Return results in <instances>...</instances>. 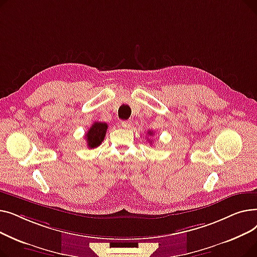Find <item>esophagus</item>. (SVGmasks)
<instances>
[{
  "label": "esophagus",
  "instance_id": "obj_1",
  "mask_svg": "<svg viewBox=\"0 0 257 257\" xmlns=\"http://www.w3.org/2000/svg\"><path fill=\"white\" fill-rule=\"evenodd\" d=\"M120 127L124 128V129H129V128L132 127V123L130 120H124V121H121V123H120Z\"/></svg>",
  "mask_w": 257,
  "mask_h": 257
}]
</instances>
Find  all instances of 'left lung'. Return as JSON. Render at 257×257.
<instances>
[{"label":"left lung","instance_id":"obj_1","mask_svg":"<svg viewBox=\"0 0 257 257\" xmlns=\"http://www.w3.org/2000/svg\"><path fill=\"white\" fill-rule=\"evenodd\" d=\"M152 133H153V132H151V131L148 132V134H149V136H152ZM150 143H151V142H150Z\"/></svg>","mask_w":257,"mask_h":257}]
</instances>
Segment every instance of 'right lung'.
I'll return each mask as SVG.
<instances>
[{"label":"right lung","mask_w":257,"mask_h":257,"mask_svg":"<svg viewBox=\"0 0 257 257\" xmlns=\"http://www.w3.org/2000/svg\"><path fill=\"white\" fill-rule=\"evenodd\" d=\"M106 131H107L106 123L94 121V123L91 125V127L88 129L86 136H85V140L87 142L88 148L93 149V148L99 147L102 144V142L104 141Z\"/></svg>","instance_id":"right-lung-1"}]
</instances>
